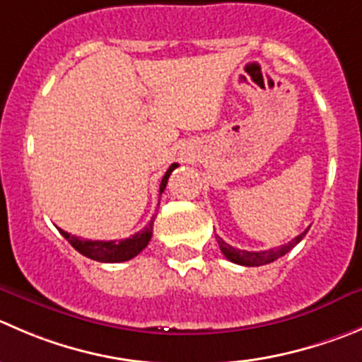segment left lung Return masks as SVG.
I'll list each match as a JSON object with an SVG mask.
<instances>
[{
    "label": "left lung",
    "instance_id": "obj_1",
    "mask_svg": "<svg viewBox=\"0 0 362 362\" xmlns=\"http://www.w3.org/2000/svg\"><path fill=\"white\" fill-rule=\"evenodd\" d=\"M305 233H308V229H305L304 233H300L297 238L291 240L290 243H286V245H281L279 249L261 250V252H250V250L235 249V247H230L229 243L223 242L220 236H216V242H218V247H220V250H222L223 256H226L229 261H233V263L242 264V267H261V264L272 263V261L279 259L281 256H284L286 252H290V250L293 249V247L297 245L302 238H304Z\"/></svg>",
    "mask_w": 362,
    "mask_h": 362
}]
</instances>
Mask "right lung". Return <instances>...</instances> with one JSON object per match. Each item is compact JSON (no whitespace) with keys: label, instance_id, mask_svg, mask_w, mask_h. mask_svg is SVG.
Instances as JSON below:
<instances>
[{"label":"right lung","instance_id":"add662e5","mask_svg":"<svg viewBox=\"0 0 362 362\" xmlns=\"http://www.w3.org/2000/svg\"><path fill=\"white\" fill-rule=\"evenodd\" d=\"M175 167H177V163H172L170 167H168V170L165 172L163 179H161V183H160V195L163 194L168 177H170L172 170H174ZM153 223H154V216L142 230H139V233L133 235L132 238L112 240V242L83 240L71 235V233H67V230L64 229H58V230H60L62 236H64V238L67 240V242L71 243L78 252L83 254L85 257L101 261V263H122V261L133 259V257L139 256V254L146 249L147 243L151 242V236H153Z\"/></svg>","mask_w":362,"mask_h":362}]
</instances>
